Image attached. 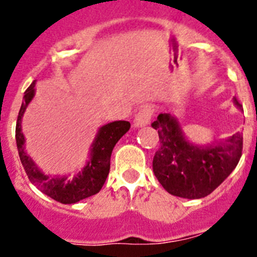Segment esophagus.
I'll return each mask as SVG.
<instances>
[{
    "label": "esophagus",
    "instance_id": "esophagus-1",
    "mask_svg": "<svg viewBox=\"0 0 257 257\" xmlns=\"http://www.w3.org/2000/svg\"><path fill=\"white\" fill-rule=\"evenodd\" d=\"M153 115V109L151 106H143L140 111L137 112L134 117V126H145L150 123L151 117Z\"/></svg>",
    "mask_w": 257,
    "mask_h": 257
}]
</instances>
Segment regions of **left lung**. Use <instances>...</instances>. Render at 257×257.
<instances>
[{
  "instance_id": "1",
  "label": "left lung",
  "mask_w": 257,
  "mask_h": 257,
  "mask_svg": "<svg viewBox=\"0 0 257 257\" xmlns=\"http://www.w3.org/2000/svg\"><path fill=\"white\" fill-rule=\"evenodd\" d=\"M234 104L242 105L234 97ZM152 126L158 131L160 148L153 157V172L171 195L200 199L209 195L229 176L242 155L243 137L236 133L215 147H196L183 136L170 114H160Z\"/></svg>"
}]
</instances>
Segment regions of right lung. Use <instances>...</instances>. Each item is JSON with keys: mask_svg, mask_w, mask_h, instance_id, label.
I'll list each match as a JSON object with an SVG mask.
<instances>
[{"mask_svg": "<svg viewBox=\"0 0 257 257\" xmlns=\"http://www.w3.org/2000/svg\"><path fill=\"white\" fill-rule=\"evenodd\" d=\"M35 81L25 91L24 102L21 104L20 111L16 121V145L21 164L28 175L29 180L39 190L47 194L54 200L62 204H73L82 199L92 196L101 190L110 170V157L115 145L121 137L129 131L131 123L125 120H117L101 126L96 136L95 142L91 148V158L82 172L73 179L59 176H48L43 174L30 157L26 155L24 147V136L21 132V117L25 112L26 106L34 97Z\"/></svg>", "mask_w": 257, "mask_h": 257, "instance_id": "1", "label": "right lung"}]
</instances>
